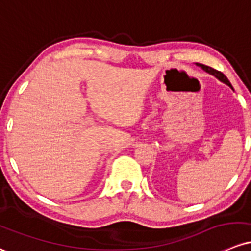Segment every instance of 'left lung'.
<instances>
[{
    "label": "left lung",
    "mask_w": 251,
    "mask_h": 251,
    "mask_svg": "<svg viewBox=\"0 0 251 251\" xmlns=\"http://www.w3.org/2000/svg\"><path fill=\"white\" fill-rule=\"evenodd\" d=\"M196 66H199V67H201L203 71H205V72H207V73H209V75H214V77H215L216 79H219V80H220V81H223L224 84H226V85H228V86H230V88L232 89V85H231V83H230V81H228V79L225 77V75H223V73H221V72H219V71L214 70V68L209 67V66L202 65V63H196Z\"/></svg>",
    "instance_id": "1"
}]
</instances>
